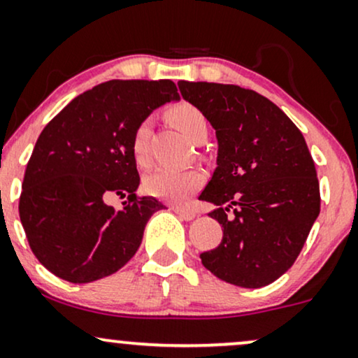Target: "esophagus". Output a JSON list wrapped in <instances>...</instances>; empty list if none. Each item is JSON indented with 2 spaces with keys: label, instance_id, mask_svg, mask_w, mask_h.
Listing matches in <instances>:
<instances>
[{
  "label": "esophagus",
  "instance_id": "34e87169",
  "mask_svg": "<svg viewBox=\"0 0 358 358\" xmlns=\"http://www.w3.org/2000/svg\"><path fill=\"white\" fill-rule=\"evenodd\" d=\"M173 211L180 216V218L185 220V221H192V220H194V216H196V213H194L193 210H187V208L175 206Z\"/></svg>",
  "mask_w": 358,
  "mask_h": 358
}]
</instances>
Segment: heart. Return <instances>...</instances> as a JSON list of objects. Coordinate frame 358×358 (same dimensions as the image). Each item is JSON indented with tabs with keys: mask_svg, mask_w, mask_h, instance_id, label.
Masks as SVG:
<instances>
[{
	"mask_svg": "<svg viewBox=\"0 0 358 358\" xmlns=\"http://www.w3.org/2000/svg\"><path fill=\"white\" fill-rule=\"evenodd\" d=\"M171 122L194 143L205 142L208 137V120L201 110L192 103H176L169 110ZM152 134V120L143 119L135 127L130 138V153L138 166L150 165L148 140ZM205 183V175L198 169H158L143 180V188L148 194L166 203L180 205L196 193Z\"/></svg>",
	"mask_w": 358,
	"mask_h": 358,
	"instance_id": "b5f03b06",
	"label": "heart"
}]
</instances>
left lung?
Masks as SVG:
<instances>
[{"label": "left lung", "mask_w": 358, "mask_h": 358, "mask_svg": "<svg viewBox=\"0 0 358 358\" xmlns=\"http://www.w3.org/2000/svg\"><path fill=\"white\" fill-rule=\"evenodd\" d=\"M180 92L216 130V170L200 198L223 226L201 262L239 287L274 282L294 264L320 211L319 180L301 130L255 90L187 83Z\"/></svg>", "instance_id": "1"}]
</instances>
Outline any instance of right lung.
<instances>
[{
	"label": "right lung",
	"mask_w": 358,
	"mask_h": 358,
	"mask_svg": "<svg viewBox=\"0 0 358 358\" xmlns=\"http://www.w3.org/2000/svg\"><path fill=\"white\" fill-rule=\"evenodd\" d=\"M162 80H108L67 103L41 132L22 180L20 218L44 268L74 284L92 282L132 259L147 221L164 205L137 196L130 138L157 107L178 101ZM110 194L125 197L120 210Z\"/></svg>",
	"instance_id": "add662e5"
}]
</instances>
